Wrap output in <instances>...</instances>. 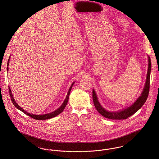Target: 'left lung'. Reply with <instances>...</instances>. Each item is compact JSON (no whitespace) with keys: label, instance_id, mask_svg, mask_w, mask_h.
I'll list each match as a JSON object with an SVG mask.
<instances>
[{"label":"left lung","instance_id":"obj_1","mask_svg":"<svg viewBox=\"0 0 159 159\" xmlns=\"http://www.w3.org/2000/svg\"><path fill=\"white\" fill-rule=\"evenodd\" d=\"M148 70L147 73V77L146 83L144 87V89L141 94V95L138 97V98L134 102L133 105L130 106L129 107L124 109L121 111H117V112H110L107 111L104 109L101 105L100 104L99 102L98 101V98L96 95V93L93 89L92 91V98L94 106L97 109V111L103 117L110 119H115V120H121V119H125L131 116L134 114L138 110H139L143 105L146 102L149 92V84H150V75H151V58L148 56Z\"/></svg>","mask_w":159,"mask_h":159}]
</instances>
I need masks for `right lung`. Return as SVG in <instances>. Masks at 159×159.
<instances>
[{"label":"right lung","instance_id":"1","mask_svg":"<svg viewBox=\"0 0 159 159\" xmlns=\"http://www.w3.org/2000/svg\"><path fill=\"white\" fill-rule=\"evenodd\" d=\"M9 60H10V59H8V63H7V65H8V66H8V65H9V61H10ZM7 71H8V67H7ZM74 83H73L71 85V86H70V89H69V90H68V93H67V97H66V98L64 102L62 104V105H61L57 110H55L54 111H53V112H52V113L45 114H42V115H41V114H40V115H38V114H37V115H36V114H32L29 113L28 112L25 111L24 110H23L22 108H21V107L18 105V103L15 102V99H14V98H13V95H12L11 89H10V87H9V93H10V95L11 100V102H12L13 104V105L15 106V107L17 108L18 110H20V111H21L24 113L26 115H28L29 116L31 117L32 118H33V119H36V120H45V119H51V118H52V117H56V116L59 115V114L61 113L64 111V110L65 109V108H66V105H67V104L68 98H69V95H70V91L71 90V88H72L73 85Z\"/></svg>","mask_w":159,"mask_h":159}]
</instances>
